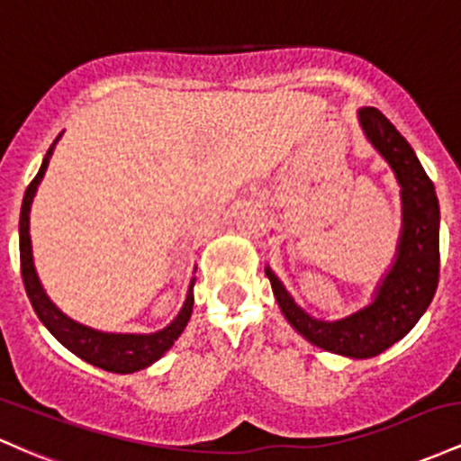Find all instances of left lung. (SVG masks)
Returning <instances> with one entry per match:
<instances>
[{
  "instance_id": "obj_1",
  "label": "left lung",
  "mask_w": 461,
  "mask_h": 461,
  "mask_svg": "<svg viewBox=\"0 0 461 461\" xmlns=\"http://www.w3.org/2000/svg\"><path fill=\"white\" fill-rule=\"evenodd\" d=\"M357 119L401 185L402 224L390 270L366 307L339 320H320L304 312L270 266L266 276L285 320L307 342L350 359H370L405 338L431 304L439 276V204L416 152L390 119L372 106L359 108Z\"/></svg>"
}]
</instances>
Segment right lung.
<instances>
[{"mask_svg":"<svg viewBox=\"0 0 461 461\" xmlns=\"http://www.w3.org/2000/svg\"><path fill=\"white\" fill-rule=\"evenodd\" d=\"M63 134L54 139L48 154H45L43 163H41L39 174L34 176L32 183L28 185L23 195L22 204V215H19V257H22V276L25 294H28L30 303H32L36 315H39L41 322L45 324V329L65 346L67 350H71L76 357L85 359L86 364L97 366V368L117 372V375H131V372H139L148 366H152L154 361H158L161 357L172 348L176 339L180 338L185 327H187L191 312H194V283L195 278L189 281L187 298H185L183 307L172 322L161 330H154V333H108V330H97L86 327V324L76 322L69 315L60 312L54 303H51L48 294H45L43 285L39 281V274L34 267V257H32V240H30V209H32L36 189H39L41 180H43L45 172H48V165L51 154H54L56 143Z\"/></svg>","mask_w":461,"mask_h":461,"instance_id":"add662e5","label":"right lung"}]
</instances>
